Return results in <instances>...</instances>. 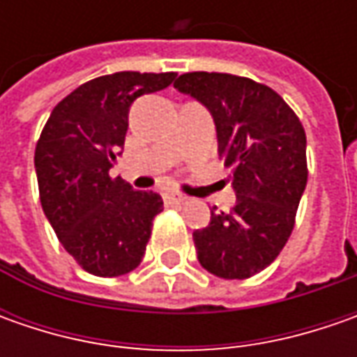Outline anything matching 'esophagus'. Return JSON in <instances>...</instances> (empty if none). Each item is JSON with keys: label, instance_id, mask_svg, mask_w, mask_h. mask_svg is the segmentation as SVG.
Returning <instances> with one entry per match:
<instances>
[{"label": "esophagus", "instance_id": "esophagus-1", "mask_svg": "<svg viewBox=\"0 0 357 357\" xmlns=\"http://www.w3.org/2000/svg\"><path fill=\"white\" fill-rule=\"evenodd\" d=\"M165 199L169 200V202H172V204H181V202H185L186 197L178 195V192H172V190H169V192H165Z\"/></svg>", "mask_w": 357, "mask_h": 357}]
</instances>
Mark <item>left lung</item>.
<instances>
[{
	"label": "left lung",
	"instance_id": "8db88e82",
	"mask_svg": "<svg viewBox=\"0 0 357 357\" xmlns=\"http://www.w3.org/2000/svg\"><path fill=\"white\" fill-rule=\"evenodd\" d=\"M174 89L214 121L218 157L230 169L236 202L211 211L192 232L200 266L225 280L250 278L276 260L294 228L308 181L306 132L276 91L228 73H185Z\"/></svg>",
	"mask_w": 357,
	"mask_h": 357
}]
</instances>
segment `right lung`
Listing matches in <instances>:
<instances>
[{
    "label": "right lung",
    "instance_id": "right-lung-1",
    "mask_svg": "<svg viewBox=\"0 0 357 357\" xmlns=\"http://www.w3.org/2000/svg\"><path fill=\"white\" fill-rule=\"evenodd\" d=\"M174 77L121 71L91 79L57 103L37 141L43 213L63 248L89 274L123 276L143 260L162 199L111 178L109 169L125 146L130 105L169 87Z\"/></svg>",
    "mask_w": 357,
    "mask_h": 357
}]
</instances>
